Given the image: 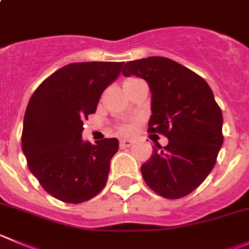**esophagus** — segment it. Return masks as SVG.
Returning a JSON list of instances; mask_svg holds the SVG:
<instances>
[{
	"instance_id": "obj_1",
	"label": "esophagus",
	"mask_w": 249,
	"mask_h": 249,
	"mask_svg": "<svg viewBox=\"0 0 249 249\" xmlns=\"http://www.w3.org/2000/svg\"><path fill=\"white\" fill-rule=\"evenodd\" d=\"M131 144H132L131 140L124 139V140H120V142H119L120 148H126V147H130V146H131Z\"/></svg>"
}]
</instances>
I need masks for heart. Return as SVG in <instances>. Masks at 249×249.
<instances>
[{"label":"heart","mask_w":249,"mask_h":249,"mask_svg":"<svg viewBox=\"0 0 249 249\" xmlns=\"http://www.w3.org/2000/svg\"><path fill=\"white\" fill-rule=\"evenodd\" d=\"M134 80H136V79H130V80H127L126 83H125V85H127V84L132 83V81H134ZM129 130H130L129 126H122V127H120V131H122L123 134H126V132L129 131Z\"/></svg>","instance_id":"b5f03b06"}]
</instances>
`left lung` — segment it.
Here are the masks:
<instances>
[{"label":"left lung","mask_w":249,"mask_h":249,"mask_svg":"<svg viewBox=\"0 0 249 249\" xmlns=\"http://www.w3.org/2000/svg\"><path fill=\"white\" fill-rule=\"evenodd\" d=\"M123 75L144 79L152 93L148 132L169 140L157 143L141 173L159 196L178 199L191 194L216 163L223 144V113L213 91L191 69L165 57L126 62Z\"/></svg>","instance_id":"obj_1"}]
</instances>
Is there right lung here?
<instances>
[{
	"instance_id": "right-lung-1",
	"label": "right lung",
	"mask_w": 249,
	"mask_h": 249,
	"mask_svg": "<svg viewBox=\"0 0 249 249\" xmlns=\"http://www.w3.org/2000/svg\"><path fill=\"white\" fill-rule=\"evenodd\" d=\"M124 62L71 63L48 76L31 96L24 115L21 149L29 170L47 194L83 203L107 182L117 139L83 141L84 120L96 112L103 91Z\"/></svg>"
}]
</instances>
